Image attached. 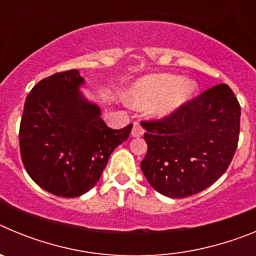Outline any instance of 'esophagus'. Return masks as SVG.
I'll return each instance as SVG.
<instances>
[{
  "label": "esophagus",
  "instance_id": "34e87169",
  "mask_svg": "<svg viewBox=\"0 0 256 256\" xmlns=\"http://www.w3.org/2000/svg\"><path fill=\"white\" fill-rule=\"evenodd\" d=\"M144 133V126H141V124L138 123V122H136L134 124H133V130H132V136L133 137H141L142 134Z\"/></svg>",
  "mask_w": 256,
  "mask_h": 256
}]
</instances>
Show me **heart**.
<instances>
[{"instance_id":"obj_1","label":"heart","mask_w":256,"mask_h":256,"mask_svg":"<svg viewBox=\"0 0 256 256\" xmlns=\"http://www.w3.org/2000/svg\"><path fill=\"white\" fill-rule=\"evenodd\" d=\"M196 91L195 83L182 80L180 76L173 74H158L142 79L133 88L130 104L136 108L154 106V114L162 116L186 102Z\"/></svg>"}]
</instances>
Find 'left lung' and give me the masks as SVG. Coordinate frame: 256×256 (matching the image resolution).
Returning a JSON list of instances; mask_svg holds the SVG:
<instances>
[{"instance_id":"8db88e82","label":"left lung","mask_w":256,"mask_h":256,"mask_svg":"<svg viewBox=\"0 0 256 256\" xmlns=\"http://www.w3.org/2000/svg\"><path fill=\"white\" fill-rule=\"evenodd\" d=\"M241 106L226 83L209 88L160 119L141 122L148 154L141 169L162 195L192 196L227 170L240 137Z\"/></svg>"}]
</instances>
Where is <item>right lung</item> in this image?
<instances>
[{
	"label": "right lung",
	"mask_w": 256,
	"mask_h": 256,
	"mask_svg": "<svg viewBox=\"0 0 256 256\" xmlns=\"http://www.w3.org/2000/svg\"><path fill=\"white\" fill-rule=\"evenodd\" d=\"M76 69L42 79L26 96L19 144L22 164L38 186L62 198H76L100 180L115 148L133 124L112 130L100 108L78 91Z\"/></svg>",
	"instance_id": "add662e5"
}]
</instances>
